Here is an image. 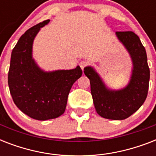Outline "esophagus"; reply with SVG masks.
<instances>
[{
    "instance_id": "1",
    "label": "esophagus",
    "mask_w": 156,
    "mask_h": 156,
    "mask_svg": "<svg viewBox=\"0 0 156 156\" xmlns=\"http://www.w3.org/2000/svg\"><path fill=\"white\" fill-rule=\"evenodd\" d=\"M78 65H79V66L81 67V69H83L85 68L86 66H87L88 62L87 61H84V60H83V61H81L80 62L78 63Z\"/></svg>"
}]
</instances>
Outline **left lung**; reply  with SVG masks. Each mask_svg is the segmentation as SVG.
<instances>
[{"label": "left lung", "mask_w": 156, "mask_h": 156, "mask_svg": "<svg viewBox=\"0 0 156 156\" xmlns=\"http://www.w3.org/2000/svg\"><path fill=\"white\" fill-rule=\"evenodd\" d=\"M116 35L129 52L133 61L128 85L121 90H109L92 67H86L84 73L90 79V92L97 113L106 119L124 120L138 110L147 99L150 69L145 48L135 33L116 31Z\"/></svg>", "instance_id": "left-lung-1"}]
</instances>
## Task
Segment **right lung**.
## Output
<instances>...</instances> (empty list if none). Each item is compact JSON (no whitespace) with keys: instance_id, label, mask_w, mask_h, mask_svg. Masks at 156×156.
<instances>
[{"instance_id":"add662e5","label":"right lung","mask_w":156,"mask_h":156,"mask_svg":"<svg viewBox=\"0 0 156 156\" xmlns=\"http://www.w3.org/2000/svg\"><path fill=\"white\" fill-rule=\"evenodd\" d=\"M45 20L27 30L11 53L8 73L9 91L16 106L31 118L45 121L65 112L72 86L83 74L79 66L69 70L44 72L32 58V44Z\"/></svg>"}]
</instances>
